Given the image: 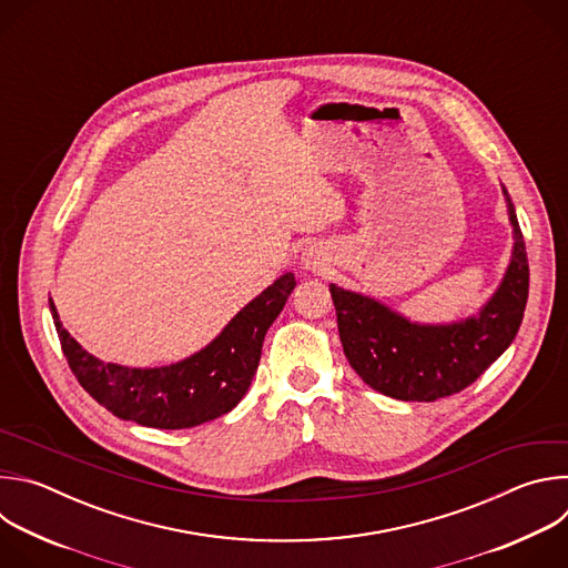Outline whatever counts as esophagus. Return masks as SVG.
<instances>
[{"label":"esophagus","mask_w":568,"mask_h":568,"mask_svg":"<svg viewBox=\"0 0 568 568\" xmlns=\"http://www.w3.org/2000/svg\"><path fill=\"white\" fill-rule=\"evenodd\" d=\"M303 265H305V270H310V272H318V270L323 267V252H321L316 245L307 247V250L303 252Z\"/></svg>","instance_id":"34e87169"}]
</instances>
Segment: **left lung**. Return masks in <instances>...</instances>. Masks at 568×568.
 <instances>
[{"label":"left lung","instance_id":"1","mask_svg":"<svg viewBox=\"0 0 568 568\" xmlns=\"http://www.w3.org/2000/svg\"><path fill=\"white\" fill-rule=\"evenodd\" d=\"M510 265L483 307L452 323H418L373 296L331 283L339 339L355 373L375 390L404 402H434L469 386L513 344L528 301V256L517 213Z\"/></svg>","mask_w":568,"mask_h":568}]
</instances>
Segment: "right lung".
Listing matches in <instances>:
<instances>
[{"label": "right lung", "instance_id": "add662e5", "mask_svg": "<svg viewBox=\"0 0 568 568\" xmlns=\"http://www.w3.org/2000/svg\"><path fill=\"white\" fill-rule=\"evenodd\" d=\"M294 287V274H283L202 351L154 368H132L94 357L62 328L51 298L49 310L71 373L110 414L152 429H191L229 414L245 397L265 335Z\"/></svg>", "mask_w": 568, "mask_h": 568}]
</instances>
